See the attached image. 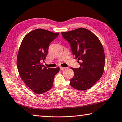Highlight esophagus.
Segmentation results:
<instances>
[{
  "instance_id": "obj_1",
  "label": "esophagus",
  "mask_w": 122,
  "mask_h": 122,
  "mask_svg": "<svg viewBox=\"0 0 122 122\" xmlns=\"http://www.w3.org/2000/svg\"><path fill=\"white\" fill-rule=\"evenodd\" d=\"M60 69L61 70H65L66 68H64V67L60 66Z\"/></svg>"
}]
</instances>
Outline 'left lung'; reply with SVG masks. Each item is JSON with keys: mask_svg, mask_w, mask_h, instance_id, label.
<instances>
[{"mask_svg": "<svg viewBox=\"0 0 122 122\" xmlns=\"http://www.w3.org/2000/svg\"><path fill=\"white\" fill-rule=\"evenodd\" d=\"M64 39L70 43L79 68H71L74 72L70 80L71 86L80 91L90 89L99 80L104 72L105 54L100 41L94 33L85 28L62 32Z\"/></svg>", "mask_w": 122, "mask_h": 122, "instance_id": "left-lung-1", "label": "left lung"}]
</instances>
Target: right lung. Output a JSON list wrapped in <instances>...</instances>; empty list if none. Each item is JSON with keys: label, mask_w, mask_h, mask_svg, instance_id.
I'll list each match as a JSON object with an SVG mask.
<instances>
[{"label": "right lung", "mask_w": 122, "mask_h": 122, "mask_svg": "<svg viewBox=\"0 0 122 122\" xmlns=\"http://www.w3.org/2000/svg\"><path fill=\"white\" fill-rule=\"evenodd\" d=\"M42 29L32 31L23 39L18 51L17 64L20 77L33 92L41 94L53 86L60 68H46L41 62L47 56L49 46L59 36Z\"/></svg>", "instance_id": "obj_1"}]
</instances>
